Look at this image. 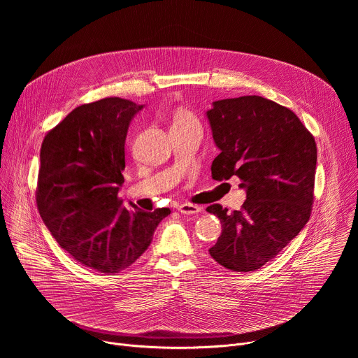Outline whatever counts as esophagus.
I'll return each instance as SVG.
<instances>
[{"label": "esophagus", "mask_w": 358, "mask_h": 358, "mask_svg": "<svg viewBox=\"0 0 358 358\" xmlns=\"http://www.w3.org/2000/svg\"><path fill=\"white\" fill-rule=\"evenodd\" d=\"M177 210H178L181 214H184V215H191V214H198V213H201V207H199V206H195V203H189V202L181 203V206H178Z\"/></svg>", "instance_id": "obj_1"}]
</instances>
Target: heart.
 I'll return each instance as SVG.
<instances>
[{
  "mask_svg": "<svg viewBox=\"0 0 358 358\" xmlns=\"http://www.w3.org/2000/svg\"><path fill=\"white\" fill-rule=\"evenodd\" d=\"M173 126H199V122L191 110L180 108L173 115Z\"/></svg>",
  "mask_w": 358,
  "mask_h": 358,
  "instance_id": "heart-1",
  "label": "heart"
}]
</instances>
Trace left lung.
Returning a JSON list of instances; mask_svg holds the SVG:
<instances>
[{
    "mask_svg": "<svg viewBox=\"0 0 358 358\" xmlns=\"http://www.w3.org/2000/svg\"><path fill=\"white\" fill-rule=\"evenodd\" d=\"M207 116L221 150L211 166L213 178L236 176L246 189L239 211L229 213L220 203L207 208L222 224L210 255L227 269L257 271L310 218L316 141L290 109L262 96L217 100Z\"/></svg>",
    "mask_w": 358,
    "mask_h": 358,
    "instance_id": "left-lung-1",
    "label": "left lung"
}]
</instances>
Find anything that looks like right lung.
I'll return each instance as SVG.
<instances>
[{"instance_id":"obj_1","label":"right lung","mask_w":358,"mask_h":358,"mask_svg":"<svg viewBox=\"0 0 358 358\" xmlns=\"http://www.w3.org/2000/svg\"><path fill=\"white\" fill-rule=\"evenodd\" d=\"M143 106L105 97L73 109L41 145L36 203L49 232L80 265L113 275L131 266L171 211L126 208L124 141Z\"/></svg>"}]
</instances>
